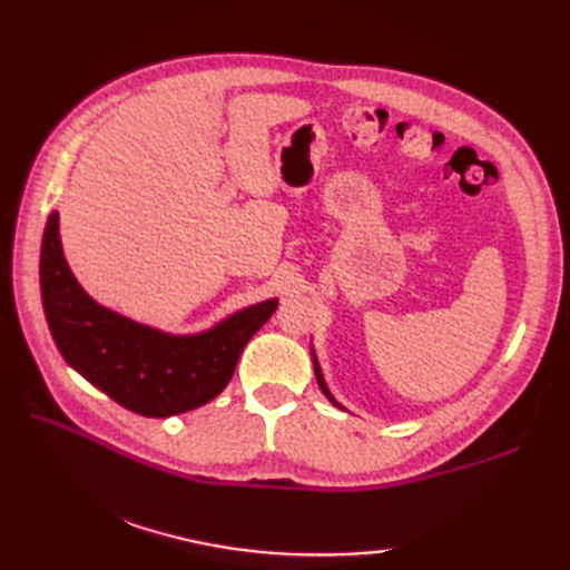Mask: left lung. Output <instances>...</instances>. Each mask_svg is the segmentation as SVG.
Instances as JSON below:
<instances>
[{
    "instance_id": "8db88e82",
    "label": "left lung",
    "mask_w": 570,
    "mask_h": 570,
    "mask_svg": "<svg viewBox=\"0 0 570 570\" xmlns=\"http://www.w3.org/2000/svg\"><path fill=\"white\" fill-rule=\"evenodd\" d=\"M311 357H313V370H316V380H318V386H321V392L328 396V402L333 404V406H337V409H345L343 404H337L335 402V396L331 394V390H328V384H325V380H323V372H321V365H318V357H316V353H313L311 350Z\"/></svg>"
}]
</instances>
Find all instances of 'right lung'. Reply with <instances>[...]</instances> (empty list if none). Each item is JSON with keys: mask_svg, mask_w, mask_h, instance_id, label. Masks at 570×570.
<instances>
[{"mask_svg": "<svg viewBox=\"0 0 570 570\" xmlns=\"http://www.w3.org/2000/svg\"><path fill=\"white\" fill-rule=\"evenodd\" d=\"M39 274L43 313L60 355L117 404L149 419L184 414L220 394L247 341L278 306L276 298H266L193 335L131 321L100 306L72 276L58 213L48 215Z\"/></svg>", "mask_w": 570, "mask_h": 570, "instance_id": "right-lung-1", "label": "right lung"}]
</instances>
